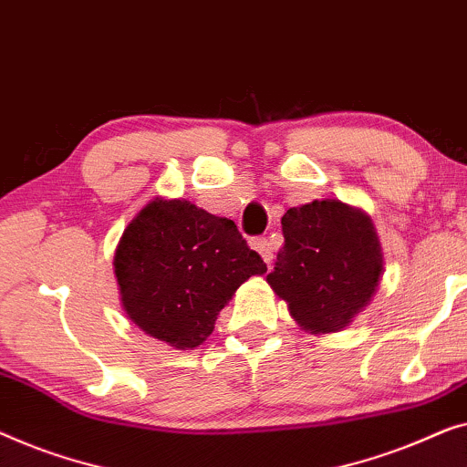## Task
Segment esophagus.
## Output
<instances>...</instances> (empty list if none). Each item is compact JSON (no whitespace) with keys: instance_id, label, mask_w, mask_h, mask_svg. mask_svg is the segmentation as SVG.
Instances as JSON below:
<instances>
[{"instance_id":"obj_1","label":"esophagus","mask_w":467,"mask_h":467,"mask_svg":"<svg viewBox=\"0 0 467 467\" xmlns=\"http://www.w3.org/2000/svg\"><path fill=\"white\" fill-rule=\"evenodd\" d=\"M252 245H254L255 252H260V255L265 258L266 265H271V260H273V243H271V239H266V236H258V239L252 241Z\"/></svg>"}]
</instances>
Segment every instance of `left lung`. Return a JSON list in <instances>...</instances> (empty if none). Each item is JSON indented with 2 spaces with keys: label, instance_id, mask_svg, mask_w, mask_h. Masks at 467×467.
I'll return each instance as SVG.
<instances>
[{
  "label": "left lung",
  "instance_id": "8db88e82",
  "mask_svg": "<svg viewBox=\"0 0 467 467\" xmlns=\"http://www.w3.org/2000/svg\"><path fill=\"white\" fill-rule=\"evenodd\" d=\"M284 247L268 285L311 334L338 332L372 300L383 252L372 220L340 201H313L281 218Z\"/></svg>",
  "mask_w": 467,
  "mask_h": 467
}]
</instances>
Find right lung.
<instances>
[{
	"mask_svg": "<svg viewBox=\"0 0 467 467\" xmlns=\"http://www.w3.org/2000/svg\"><path fill=\"white\" fill-rule=\"evenodd\" d=\"M114 273L129 319L175 349H194L243 281L265 275L233 220L183 199H154L124 228Z\"/></svg>",
	"mask_w": 467,
	"mask_h": 467,
	"instance_id": "obj_1",
	"label": "right lung"
}]
</instances>
